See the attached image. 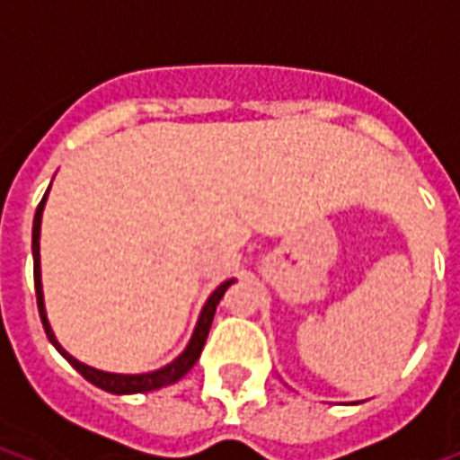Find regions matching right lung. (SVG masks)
<instances>
[{"mask_svg": "<svg viewBox=\"0 0 460 460\" xmlns=\"http://www.w3.org/2000/svg\"><path fill=\"white\" fill-rule=\"evenodd\" d=\"M47 195H49V188H47L45 198L40 200L38 209H35V219H32V262H35V296H38V310H40V320H42V327H45L47 339L52 341V346L59 350L61 356L66 358L68 363L74 365L75 370L81 372L83 377L88 379L90 385L100 386L104 392L110 394H143V392H155V389H162V386H169L173 382H179L183 375H186L202 353V346L208 341L209 327H212V320H215V310L222 301V296L226 294V288L234 284L236 279H226L224 284L209 294V298L202 305L200 314H198V322H195L193 334H190V341L179 356L173 358L172 363H166L164 367L153 372H140V375H121V372H104L97 370V367H90V365L75 360L68 350L61 349V343L57 341L52 327H49V320H47V310H45V294H42V270H40V226H42V209H45Z\"/></svg>", "mask_w": 460, "mask_h": 460, "instance_id": "right-lung-1", "label": "right lung"}]
</instances>
